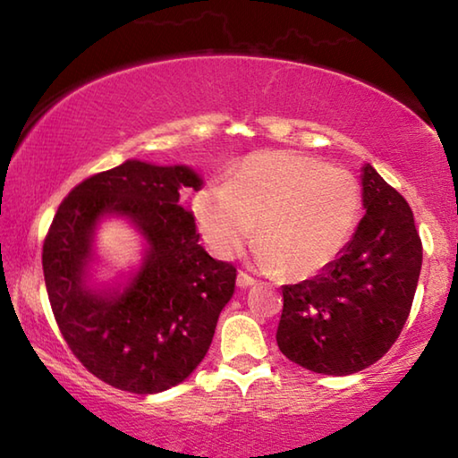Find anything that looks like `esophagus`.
<instances>
[{
  "mask_svg": "<svg viewBox=\"0 0 458 458\" xmlns=\"http://www.w3.org/2000/svg\"><path fill=\"white\" fill-rule=\"evenodd\" d=\"M236 284H238V289H248V286L254 284V278L250 275H246V273H238Z\"/></svg>",
  "mask_w": 458,
  "mask_h": 458,
  "instance_id": "1",
  "label": "esophagus"
}]
</instances>
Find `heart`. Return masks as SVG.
<instances>
[{
    "instance_id": "b5f03b06",
    "label": "heart",
    "mask_w": 458,
    "mask_h": 458,
    "mask_svg": "<svg viewBox=\"0 0 458 458\" xmlns=\"http://www.w3.org/2000/svg\"><path fill=\"white\" fill-rule=\"evenodd\" d=\"M360 201V185L345 169L305 153L265 151L246 157L226 182L201 185L191 214L218 259L234 257L257 220L259 265L309 276L344 250Z\"/></svg>"
}]
</instances>
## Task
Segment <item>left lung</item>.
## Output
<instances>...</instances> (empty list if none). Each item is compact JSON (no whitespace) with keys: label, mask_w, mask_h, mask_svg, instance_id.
I'll use <instances>...</instances> for the list:
<instances>
[{"label":"left lung","mask_w":458,"mask_h":458,"mask_svg":"<svg viewBox=\"0 0 458 458\" xmlns=\"http://www.w3.org/2000/svg\"><path fill=\"white\" fill-rule=\"evenodd\" d=\"M363 218L319 275L283 286L276 344L301 368L350 376L394 345L408 319L422 242L406 199L369 164L361 167Z\"/></svg>","instance_id":"1"}]
</instances>
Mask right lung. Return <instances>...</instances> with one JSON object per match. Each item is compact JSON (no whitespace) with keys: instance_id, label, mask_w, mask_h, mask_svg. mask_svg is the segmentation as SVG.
<instances>
[{"instance_id":"obj_1","label":"right lung","mask_w":458,"mask_h":458,"mask_svg":"<svg viewBox=\"0 0 458 458\" xmlns=\"http://www.w3.org/2000/svg\"><path fill=\"white\" fill-rule=\"evenodd\" d=\"M204 180L188 165L127 159L68 193L44 240V281L62 337L90 374L133 394L182 384L210 350L216 323L234 294L236 268L198 244L180 190ZM108 217L144 238L137 269L91 283L94 238Z\"/></svg>"}]
</instances>
